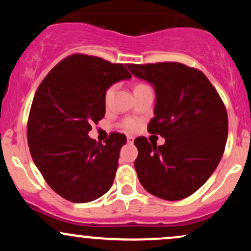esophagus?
Listing matches in <instances>:
<instances>
[{
  "mask_svg": "<svg viewBox=\"0 0 251 251\" xmlns=\"http://www.w3.org/2000/svg\"><path fill=\"white\" fill-rule=\"evenodd\" d=\"M133 140H134V138L131 137V135H128V137H127V143L132 144V143H133Z\"/></svg>",
  "mask_w": 251,
  "mask_h": 251,
  "instance_id": "obj_1",
  "label": "esophagus"
}]
</instances>
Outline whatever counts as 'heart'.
<instances>
[{"label": "heart", "mask_w": 251, "mask_h": 251, "mask_svg": "<svg viewBox=\"0 0 251 251\" xmlns=\"http://www.w3.org/2000/svg\"><path fill=\"white\" fill-rule=\"evenodd\" d=\"M146 85H144V83H138L137 86H135L134 89H138V88H142V87H145ZM114 91V87L112 86V87H109L107 91H106V94H105V98L106 100H108L109 98H111L112 93H113ZM138 125H139V123H138L137 119H133V118H127V119H125L123 122V127L128 129V131H133L138 127Z\"/></svg>", "instance_id": "b5f03b06"}]
</instances>
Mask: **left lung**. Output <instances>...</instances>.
<instances>
[{"mask_svg":"<svg viewBox=\"0 0 251 251\" xmlns=\"http://www.w3.org/2000/svg\"><path fill=\"white\" fill-rule=\"evenodd\" d=\"M134 76L153 86L154 117L150 133L165 138L164 145L134 140V162L140 184L165 201L189 197L214 174L227 139V114L209 79L179 62L127 65Z\"/></svg>","mask_w":251,"mask_h":251,"instance_id":"left-lung-1","label":"left lung"}]
</instances>
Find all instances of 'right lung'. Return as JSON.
Segmentation results:
<instances>
[{
  "label": "right lung",
  "mask_w": 251,
  "mask_h": 251,
  "mask_svg": "<svg viewBox=\"0 0 251 251\" xmlns=\"http://www.w3.org/2000/svg\"><path fill=\"white\" fill-rule=\"evenodd\" d=\"M129 77L122 63L73 54L40 83L28 118V145L45 180L65 200L88 203L111 189L126 137L111 133L101 144L88 132L105 116L106 91Z\"/></svg>",
  "instance_id": "obj_1"
}]
</instances>
